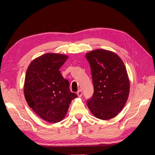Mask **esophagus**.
Instances as JSON below:
<instances>
[{
    "mask_svg": "<svg viewBox=\"0 0 155 155\" xmlns=\"http://www.w3.org/2000/svg\"><path fill=\"white\" fill-rule=\"evenodd\" d=\"M77 96H78V97H81L82 96V91H81V90H78V91H77Z\"/></svg>",
    "mask_w": 155,
    "mask_h": 155,
    "instance_id": "34e87169",
    "label": "esophagus"
}]
</instances>
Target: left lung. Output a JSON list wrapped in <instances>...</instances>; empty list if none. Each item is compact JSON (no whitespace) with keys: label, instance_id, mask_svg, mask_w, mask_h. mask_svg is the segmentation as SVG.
<instances>
[{"label":"left lung","instance_id":"1","mask_svg":"<svg viewBox=\"0 0 155 155\" xmlns=\"http://www.w3.org/2000/svg\"><path fill=\"white\" fill-rule=\"evenodd\" d=\"M94 84L87 105L97 118H114L122 111L130 91V81L121 58L115 52L97 49L86 53Z\"/></svg>","mask_w":155,"mask_h":155}]
</instances>
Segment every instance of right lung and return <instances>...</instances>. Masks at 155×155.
<instances>
[{
    "label": "right lung",
    "instance_id": "1",
    "mask_svg": "<svg viewBox=\"0 0 155 155\" xmlns=\"http://www.w3.org/2000/svg\"><path fill=\"white\" fill-rule=\"evenodd\" d=\"M68 59L65 54H44L33 59L26 72V101L39 117L50 123L61 122L71 101L77 97L59 71Z\"/></svg>",
    "mask_w": 155,
    "mask_h": 155
}]
</instances>
